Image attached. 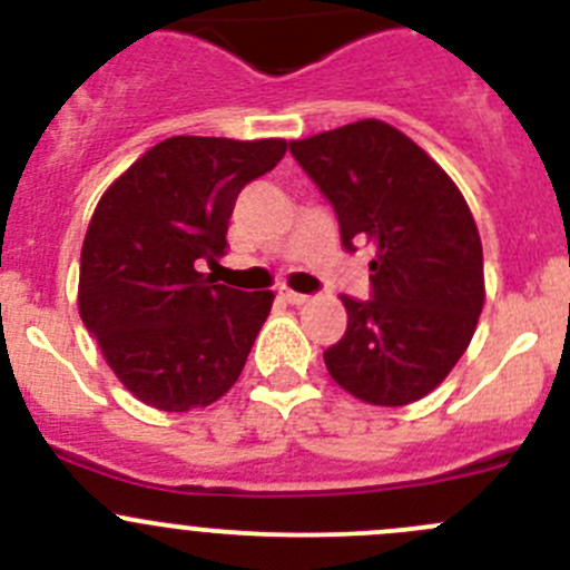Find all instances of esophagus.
Instances as JSON below:
<instances>
[{
	"instance_id": "esophagus-1",
	"label": "esophagus",
	"mask_w": 570,
	"mask_h": 570,
	"mask_svg": "<svg viewBox=\"0 0 570 570\" xmlns=\"http://www.w3.org/2000/svg\"><path fill=\"white\" fill-rule=\"evenodd\" d=\"M281 301L292 303V306H303L308 301V295H301V292H292V289H281Z\"/></svg>"
}]
</instances>
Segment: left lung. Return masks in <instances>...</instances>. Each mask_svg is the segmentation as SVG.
I'll return each instance as SVG.
<instances>
[{
    "label": "left lung",
    "mask_w": 570,
    "mask_h": 570,
    "mask_svg": "<svg viewBox=\"0 0 570 570\" xmlns=\"http://www.w3.org/2000/svg\"><path fill=\"white\" fill-rule=\"evenodd\" d=\"M331 203L342 247L373 245L370 301L342 297L347 328L323 353L331 379L375 406H406L451 373L484 306L482 239L454 180L412 138L362 119L289 141Z\"/></svg>",
    "instance_id": "obj_1"
}]
</instances>
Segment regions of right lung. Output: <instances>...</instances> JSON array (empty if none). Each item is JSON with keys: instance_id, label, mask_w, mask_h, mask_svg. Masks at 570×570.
<instances>
[{"instance_id": "obj_1", "label": "right lung", "mask_w": 570, "mask_h": 570, "mask_svg": "<svg viewBox=\"0 0 570 570\" xmlns=\"http://www.w3.org/2000/svg\"><path fill=\"white\" fill-rule=\"evenodd\" d=\"M284 153V138L175 136L97 203L80 253V317L147 406H208L239 379L275 295L230 289L197 264L225 256L236 197Z\"/></svg>"}]
</instances>
